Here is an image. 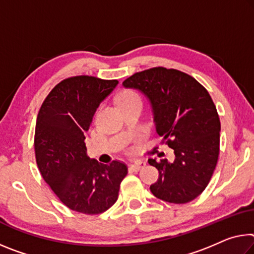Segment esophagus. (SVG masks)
<instances>
[{"label":"esophagus","instance_id":"34e87169","mask_svg":"<svg viewBox=\"0 0 254 254\" xmlns=\"http://www.w3.org/2000/svg\"><path fill=\"white\" fill-rule=\"evenodd\" d=\"M144 166H146V162H143V160H136V162H134L133 164L130 165L131 170L133 172H139Z\"/></svg>","mask_w":254,"mask_h":254}]
</instances>
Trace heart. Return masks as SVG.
<instances>
[{
  "label": "heart",
  "instance_id": "heart-1",
  "mask_svg": "<svg viewBox=\"0 0 254 254\" xmlns=\"http://www.w3.org/2000/svg\"><path fill=\"white\" fill-rule=\"evenodd\" d=\"M131 100H141V98H140V96H139L138 94H136L135 91L127 90V91H124L123 94L120 96L119 103H122V102H131Z\"/></svg>",
  "mask_w": 254,
  "mask_h": 254
}]
</instances>
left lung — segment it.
<instances>
[{
    "label": "left lung",
    "mask_w": 254,
    "mask_h": 254,
    "mask_svg": "<svg viewBox=\"0 0 254 254\" xmlns=\"http://www.w3.org/2000/svg\"><path fill=\"white\" fill-rule=\"evenodd\" d=\"M123 86L147 96L157 133L175 154L173 163L148 160L159 172L151 193L166 202H190L207 188L218 162L220 121L210 95L193 76L163 66L136 72Z\"/></svg>",
    "instance_id": "left-lung-1"
}]
</instances>
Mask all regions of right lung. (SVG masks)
Here are the masks:
<instances>
[{
    "label": "right lung",
    "mask_w": 254,
    "mask_h": 254,
    "mask_svg": "<svg viewBox=\"0 0 254 254\" xmlns=\"http://www.w3.org/2000/svg\"><path fill=\"white\" fill-rule=\"evenodd\" d=\"M118 83L90 75L64 79L37 115L34 147L40 174L67 208L84 215L110 209L127 174L120 160L105 165L89 158L84 143L95 112Z\"/></svg>",
    "instance_id": "add662e5"
}]
</instances>
